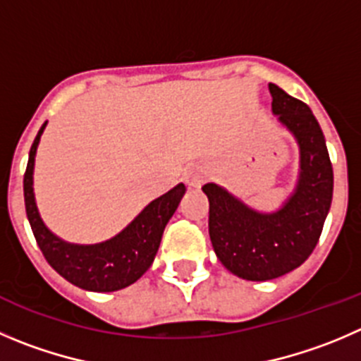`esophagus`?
Returning a JSON list of instances; mask_svg holds the SVG:
<instances>
[{
	"label": "esophagus",
	"instance_id": "1",
	"mask_svg": "<svg viewBox=\"0 0 361 361\" xmlns=\"http://www.w3.org/2000/svg\"><path fill=\"white\" fill-rule=\"evenodd\" d=\"M209 177V170L207 168H202V166H191L188 168L186 173H184V180L190 188H200L202 184L207 180Z\"/></svg>",
	"mask_w": 361,
	"mask_h": 361
}]
</instances>
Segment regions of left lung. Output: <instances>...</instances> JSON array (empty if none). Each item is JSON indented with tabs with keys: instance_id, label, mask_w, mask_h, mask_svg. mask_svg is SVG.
Instances as JSON below:
<instances>
[{
	"instance_id": "1",
	"label": "left lung",
	"mask_w": 361,
	"mask_h": 361,
	"mask_svg": "<svg viewBox=\"0 0 361 361\" xmlns=\"http://www.w3.org/2000/svg\"><path fill=\"white\" fill-rule=\"evenodd\" d=\"M273 113L300 145V180L280 211L260 214L216 184L209 198V235L219 262L243 280L266 281L290 273L310 257L321 238L333 197V168L324 135L300 99L269 83Z\"/></svg>"
}]
</instances>
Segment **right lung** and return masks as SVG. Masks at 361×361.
Instances as JSON below:
<instances>
[{
  "mask_svg": "<svg viewBox=\"0 0 361 361\" xmlns=\"http://www.w3.org/2000/svg\"><path fill=\"white\" fill-rule=\"evenodd\" d=\"M47 123V122H46ZM44 123L30 149L24 171V205L40 252L49 266L67 281L94 293H113L135 283L154 262L164 226L173 216L186 186L177 184L163 197L150 202L126 228L101 245H71L51 234L40 219L33 195V164Z\"/></svg>",
  "mask_w": 361,
  "mask_h": 361,
  "instance_id": "add662e5",
  "label": "right lung"
}]
</instances>
